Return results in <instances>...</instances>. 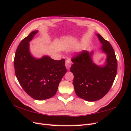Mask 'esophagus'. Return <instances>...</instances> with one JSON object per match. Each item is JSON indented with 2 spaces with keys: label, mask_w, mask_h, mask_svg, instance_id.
Masks as SVG:
<instances>
[{
  "label": "esophagus",
  "mask_w": 131,
  "mask_h": 131,
  "mask_svg": "<svg viewBox=\"0 0 131 131\" xmlns=\"http://www.w3.org/2000/svg\"><path fill=\"white\" fill-rule=\"evenodd\" d=\"M71 66V62L69 59H67L66 61V67L67 69H69L70 68Z\"/></svg>",
  "instance_id": "34e87169"
}]
</instances>
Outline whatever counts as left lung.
Here are the masks:
<instances>
[{"mask_svg":"<svg viewBox=\"0 0 131 131\" xmlns=\"http://www.w3.org/2000/svg\"><path fill=\"white\" fill-rule=\"evenodd\" d=\"M97 37L103 45L102 49L107 54L106 64L100 67L93 63L92 52L83 50L72 58L73 64L70 72L74 75L73 85L77 96L87 101L100 100L108 93L115 79L117 62L114 50L110 42L100 34Z\"/></svg>","mask_w":131,"mask_h":131,"instance_id":"1","label":"left lung"}]
</instances>
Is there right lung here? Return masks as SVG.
<instances>
[{"label": "right lung", "mask_w": 131, "mask_h": 131, "mask_svg": "<svg viewBox=\"0 0 131 131\" xmlns=\"http://www.w3.org/2000/svg\"><path fill=\"white\" fill-rule=\"evenodd\" d=\"M38 32H31L19 43L16 51V77L25 92L34 100H47L56 94L58 85L67 72L65 59L56 61L49 56L34 58L29 51V42Z\"/></svg>", "instance_id": "right-lung-1"}]
</instances>
